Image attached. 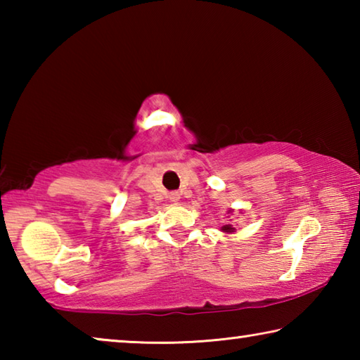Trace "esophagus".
<instances>
[{"label": "esophagus", "instance_id": "obj_1", "mask_svg": "<svg viewBox=\"0 0 360 360\" xmlns=\"http://www.w3.org/2000/svg\"><path fill=\"white\" fill-rule=\"evenodd\" d=\"M169 200H172V202H178V200H179V193H178V192L169 193Z\"/></svg>", "mask_w": 360, "mask_h": 360}]
</instances>
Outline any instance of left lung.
<instances>
[{"label":"left lung","instance_id":"1","mask_svg":"<svg viewBox=\"0 0 360 360\" xmlns=\"http://www.w3.org/2000/svg\"><path fill=\"white\" fill-rule=\"evenodd\" d=\"M222 230H224V231H233L235 229H233V227H231V225H224V227H222Z\"/></svg>","mask_w":360,"mask_h":360}]
</instances>
